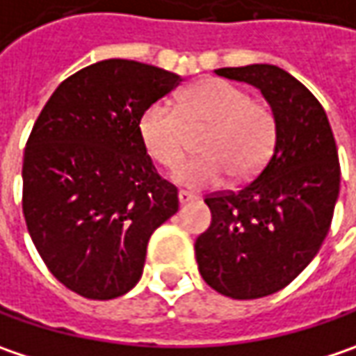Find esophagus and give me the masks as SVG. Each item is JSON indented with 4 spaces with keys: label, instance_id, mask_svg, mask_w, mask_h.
Here are the masks:
<instances>
[{
    "label": "esophagus",
    "instance_id": "esophagus-1",
    "mask_svg": "<svg viewBox=\"0 0 356 356\" xmlns=\"http://www.w3.org/2000/svg\"><path fill=\"white\" fill-rule=\"evenodd\" d=\"M191 201H195V195L189 193V191H179V203L181 205H185V203H191Z\"/></svg>",
    "mask_w": 356,
    "mask_h": 356
}]
</instances>
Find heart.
I'll return each mask as SVG.
<instances>
[{"instance_id": "obj_1", "label": "heart", "mask_w": 356, "mask_h": 356, "mask_svg": "<svg viewBox=\"0 0 356 356\" xmlns=\"http://www.w3.org/2000/svg\"><path fill=\"white\" fill-rule=\"evenodd\" d=\"M203 155L175 171L179 183L203 189L225 175L247 181L269 161L277 141V119L269 105L253 101L243 87L225 79L201 81L181 93L177 105L151 103L139 119V135L149 155L163 167H175L201 133Z\"/></svg>"}]
</instances>
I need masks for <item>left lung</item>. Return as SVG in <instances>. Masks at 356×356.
<instances>
[{
  "label": "left lung",
  "instance_id": "left-lung-1",
  "mask_svg": "<svg viewBox=\"0 0 356 356\" xmlns=\"http://www.w3.org/2000/svg\"><path fill=\"white\" fill-rule=\"evenodd\" d=\"M215 73L261 89L277 119V141L239 191L205 197L213 221L195 241V255L217 293L261 299L295 281L318 253L339 197V153L323 105L285 70L257 63Z\"/></svg>",
  "mask_w": 356,
  "mask_h": 356
}]
</instances>
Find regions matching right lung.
I'll list each match as a JSON object with an SVG mask.
<instances>
[{"label":"right lung","instance_id":"right-lung-1","mask_svg":"<svg viewBox=\"0 0 356 356\" xmlns=\"http://www.w3.org/2000/svg\"><path fill=\"white\" fill-rule=\"evenodd\" d=\"M181 77L129 59L70 75L41 109L24 155V217L59 283L107 301L141 279L149 237L179 209L139 135L151 103Z\"/></svg>","mask_w":356,"mask_h":356}]
</instances>
